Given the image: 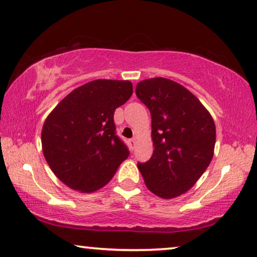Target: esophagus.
<instances>
[{
	"mask_svg": "<svg viewBox=\"0 0 257 257\" xmlns=\"http://www.w3.org/2000/svg\"><path fill=\"white\" fill-rule=\"evenodd\" d=\"M130 146H131V150H135V146H136V138L130 139Z\"/></svg>",
	"mask_w": 257,
	"mask_h": 257,
	"instance_id": "1",
	"label": "esophagus"
}]
</instances>
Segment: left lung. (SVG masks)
<instances>
[{"mask_svg": "<svg viewBox=\"0 0 257 257\" xmlns=\"http://www.w3.org/2000/svg\"><path fill=\"white\" fill-rule=\"evenodd\" d=\"M136 94L152 117L153 154L138 163L144 181L160 198L184 194L212 161L216 137L212 115L194 94L171 79L142 80Z\"/></svg>", "mask_w": 257, "mask_h": 257, "instance_id": "obj_1", "label": "left lung"}]
</instances>
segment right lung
I'll use <instances>...</instances> for the list:
<instances>
[{
	"instance_id": "1",
	"label": "right lung",
	"mask_w": 257,
	"mask_h": 257,
	"mask_svg": "<svg viewBox=\"0 0 257 257\" xmlns=\"http://www.w3.org/2000/svg\"><path fill=\"white\" fill-rule=\"evenodd\" d=\"M133 93L128 80L97 79L77 87L48 115L42 147L50 168L70 188L91 193L113 177L130 151L113 114Z\"/></svg>"
}]
</instances>
